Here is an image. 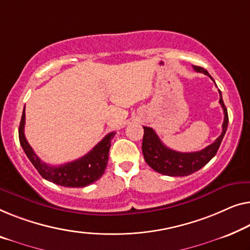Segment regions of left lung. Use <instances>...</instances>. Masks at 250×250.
Instances as JSON below:
<instances>
[{"instance_id":"obj_1","label":"left lung","mask_w":250,"mask_h":250,"mask_svg":"<svg viewBox=\"0 0 250 250\" xmlns=\"http://www.w3.org/2000/svg\"><path fill=\"white\" fill-rule=\"evenodd\" d=\"M196 72L204 73L208 75L212 79L211 75L206 70L201 66H193ZM213 80V79H212ZM220 100L219 103L221 104L224 119L222 124V133L218 139H216L212 144L206 146L205 149L196 152H178L175 150L169 149L161 142L153 129L151 127L143 126L144 135L142 142V152L146 159V162L150 167L155 170L159 173H162L165 176L177 177V176H188L191 173L197 171L201 168H203L211 159L214 157L218 152L220 144H221L224 134L227 132L228 123H229V117H228V110L224 106L222 93L219 90Z\"/></svg>"}]
</instances>
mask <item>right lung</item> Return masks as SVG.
Masks as SVG:
<instances>
[{"instance_id":"add662e5","label":"right lung","mask_w":250,"mask_h":250,"mask_svg":"<svg viewBox=\"0 0 250 250\" xmlns=\"http://www.w3.org/2000/svg\"><path fill=\"white\" fill-rule=\"evenodd\" d=\"M24 119H26V114L23 109L19 126L20 144L28 159L42 178L64 187H85L97 182L104 175V169L107 167L111 140L114 139L116 133L111 132L107 134L91 151L78 160L55 167L42 162L29 146L24 136V122H26Z\"/></svg>"}]
</instances>
